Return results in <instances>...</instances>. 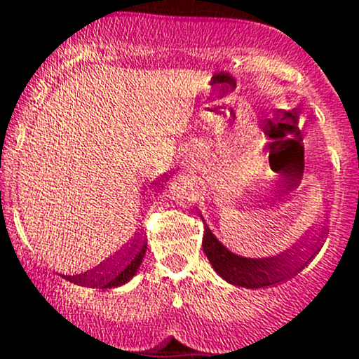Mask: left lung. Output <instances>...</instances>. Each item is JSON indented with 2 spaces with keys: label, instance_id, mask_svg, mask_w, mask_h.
<instances>
[{
  "label": "left lung",
  "instance_id": "1",
  "mask_svg": "<svg viewBox=\"0 0 359 359\" xmlns=\"http://www.w3.org/2000/svg\"><path fill=\"white\" fill-rule=\"evenodd\" d=\"M304 242H301L302 245H294L292 249L275 257L247 259V257L231 254L216 236L210 233L209 228L205 226L202 247H204L207 259H209L221 278L233 283L236 287L264 289V287L280 285V283L287 282L292 276L301 273L309 264V261H313V257L320 250V238L316 236V242L313 243Z\"/></svg>",
  "mask_w": 359,
  "mask_h": 359
}]
</instances>
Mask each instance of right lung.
<instances>
[{
    "label": "right lung",
    "instance_id": "add662e5",
    "mask_svg": "<svg viewBox=\"0 0 359 359\" xmlns=\"http://www.w3.org/2000/svg\"><path fill=\"white\" fill-rule=\"evenodd\" d=\"M147 250V238L145 240H133L131 247L124 250V254L119 252V256L109 259L103 264L97 266L91 269L90 273L76 276H64L69 282L77 283V285L86 287H98V289H112V287H119L123 283L129 282L138 271L140 264H142L143 256Z\"/></svg>",
    "mask_w": 359,
    "mask_h": 359
}]
</instances>
